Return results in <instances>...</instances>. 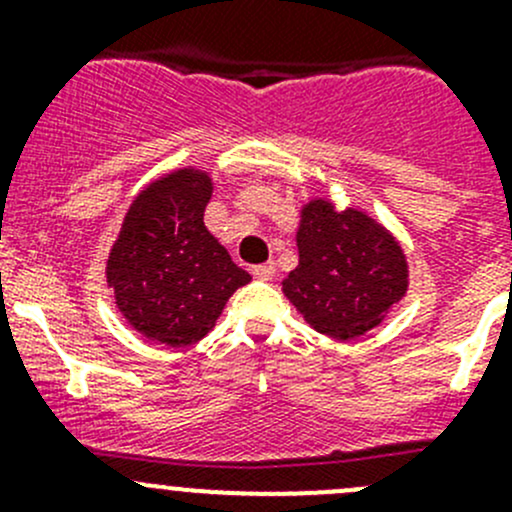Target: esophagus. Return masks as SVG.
Wrapping results in <instances>:
<instances>
[{
  "instance_id": "1",
  "label": "esophagus",
  "mask_w": 512,
  "mask_h": 512,
  "mask_svg": "<svg viewBox=\"0 0 512 512\" xmlns=\"http://www.w3.org/2000/svg\"><path fill=\"white\" fill-rule=\"evenodd\" d=\"M252 275L262 282H270L275 277V265L272 262H265V265H255L252 267Z\"/></svg>"
}]
</instances>
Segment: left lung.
<instances>
[{
	"label": "left lung",
	"instance_id": "obj_1",
	"mask_svg": "<svg viewBox=\"0 0 512 512\" xmlns=\"http://www.w3.org/2000/svg\"><path fill=\"white\" fill-rule=\"evenodd\" d=\"M299 262L282 292L304 322L349 342L371 332L409 289V262L391 230L364 210L312 198L299 210Z\"/></svg>",
	"mask_w": 512,
	"mask_h": 512
}]
</instances>
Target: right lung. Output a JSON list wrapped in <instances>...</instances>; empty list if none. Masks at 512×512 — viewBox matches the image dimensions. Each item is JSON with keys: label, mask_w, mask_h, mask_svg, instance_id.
<instances>
[{"label": "right lung", "mask_w": 512, "mask_h": 512, "mask_svg": "<svg viewBox=\"0 0 512 512\" xmlns=\"http://www.w3.org/2000/svg\"><path fill=\"white\" fill-rule=\"evenodd\" d=\"M213 185L195 165L151 180L108 252L116 309L138 334L170 349L200 342L235 289L252 280L205 227Z\"/></svg>", "instance_id": "1"}]
</instances>
